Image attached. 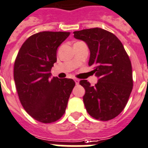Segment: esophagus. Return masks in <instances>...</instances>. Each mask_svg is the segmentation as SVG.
<instances>
[{"mask_svg":"<svg viewBox=\"0 0 148 148\" xmlns=\"http://www.w3.org/2000/svg\"><path fill=\"white\" fill-rule=\"evenodd\" d=\"M74 81H75L76 85H79V80L78 79H74Z\"/></svg>","mask_w":148,"mask_h":148,"instance_id":"esophagus-1","label":"esophagus"}]
</instances>
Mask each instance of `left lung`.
Masks as SVG:
<instances>
[{
    "label": "left lung",
    "instance_id": "obj_1",
    "mask_svg": "<svg viewBox=\"0 0 148 148\" xmlns=\"http://www.w3.org/2000/svg\"><path fill=\"white\" fill-rule=\"evenodd\" d=\"M90 50L88 66L99 78L94 86L81 80L86 93L83 102L91 116L108 121L118 116L127 104L133 88L132 68L129 56L114 34L101 28H91L73 32Z\"/></svg>",
    "mask_w": 148,
    "mask_h": 148
}]
</instances>
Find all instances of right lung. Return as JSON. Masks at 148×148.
<instances>
[{"instance_id": "1", "label": "right lung", "mask_w": 148, "mask_h": 148, "mask_svg": "<svg viewBox=\"0 0 148 148\" xmlns=\"http://www.w3.org/2000/svg\"><path fill=\"white\" fill-rule=\"evenodd\" d=\"M69 32L43 31L29 36L14 62V78L26 112L42 123L56 121L64 114L75 83L72 79L51 78L56 50Z\"/></svg>"}]
</instances>
